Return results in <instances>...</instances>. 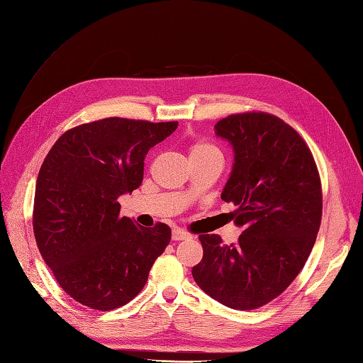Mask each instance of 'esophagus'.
<instances>
[{"instance_id": "1", "label": "esophagus", "mask_w": 363, "mask_h": 363, "mask_svg": "<svg viewBox=\"0 0 363 363\" xmlns=\"http://www.w3.org/2000/svg\"><path fill=\"white\" fill-rule=\"evenodd\" d=\"M189 238H191V235L188 232H183V230H180V228L172 230V240H175V242H179V240H186Z\"/></svg>"}]
</instances>
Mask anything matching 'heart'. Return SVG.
<instances>
[{
    "label": "heart",
    "mask_w": 363,
    "mask_h": 363,
    "mask_svg": "<svg viewBox=\"0 0 363 363\" xmlns=\"http://www.w3.org/2000/svg\"><path fill=\"white\" fill-rule=\"evenodd\" d=\"M208 152H219V151L212 144H208V142H204V140H195L191 145V157L208 155Z\"/></svg>",
    "instance_id": "b5f03b06"
}]
</instances>
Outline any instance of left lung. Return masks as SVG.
Returning <instances> with one entry per match:
<instances>
[{
	"label": "left lung",
	"instance_id": "8db88e82",
	"mask_svg": "<svg viewBox=\"0 0 363 363\" xmlns=\"http://www.w3.org/2000/svg\"><path fill=\"white\" fill-rule=\"evenodd\" d=\"M215 130L235 150L221 199L236 206L232 216L244 232L236 245L200 235L203 259L192 277L216 301L252 311L277 298L309 257L323 216L321 179L304 139L276 115H228Z\"/></svg>",
	"mask_w": 363,
	"mask_h": 363
}]
</instances>
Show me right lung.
I'll list each match as a JSON object with an SVG mask.
<instances>
[{"label":"right lung","mask_w":363,"mask_h":363,"mask_svg":"<svg viewBox=\"0 0 363 363\" xmlns=\"http://www.w3.org/2000/svg\"><path fill=\"white\" fill-rule=\"evenodd\" d=\"M177 121L104 118L69 128L43 160L33 206L42 259L71 298L96 311L127 304L145 286L171 228L121 216L118 199L138 189L151 147Z\"/></svg>","instance_id":"right-lung-1"}]
</instances>
